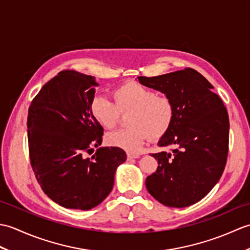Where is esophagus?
<instances>
[{
    "label": "esophagus",
    "instance_id": "1",
    "mask_svg": "<svg viewBox=\"0 0 250 250\" xmlns=\"http://www.w3.org/2000/svg\"><path fill=\"white\" fill-rule=\"evenodd\" d=\"M140 156H137V155H132V153H128V155H126V158H128V160H132V159H136V158H139Z\"/></svg>",
    "mask_w": 250,
    "mask_h": 250
}]
</instances>
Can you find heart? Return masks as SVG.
<instances>
[{
  "label": "heart",
  "instance_id": "heart-1",
  "mask_svg": "<svg viewBox=\"0 0 250 250\" xmlns=\"http://www.w3.org/2000/svg\"><path fill=\"white\" fill-rule=\"evenodd\" d=\"M114 103L103 95L94 97L90 111L94 120L105 129L118 125L120 114H128L129 128L110 132L107 144L129 152H139L145 142L160 140L172 126L175 105L171 98L158 95L155 90L140 83L128 82L111 92Z\"/></svg>",
  "mask_w": 250,
  "mask_h": 250
}]
</instances>
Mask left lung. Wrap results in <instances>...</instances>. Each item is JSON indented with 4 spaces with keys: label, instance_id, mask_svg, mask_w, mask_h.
<instances>
[{
    "label": "left lung",
    "instance_id": "8db88e82",
    "mask_svg": "<svg viewBox=\"0 0 250 250\" xmlns=\"http://www.w3.org/2000/svg\"><path fill=\"white\" fill-rule=\"evenodd\" d=\"M139 82L171 98L175 117L158 145L172 151L152 153L157 171L146 178V188L161 204L187 207L202 200L218 183L229 150V116L214 87L193 68Z\"/></svg>",
    "mask_w": 250,
    "mask_h": 250
}]
</instances>
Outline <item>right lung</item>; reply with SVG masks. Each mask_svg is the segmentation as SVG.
Segmentation results:
<instances>
[{"label": "right lung", "mask_w": 250, "mask_h": 250, "mask_svg": "<svg viewBox=\"0 0 250 250\" xmlns=\"http://www.w3.org/2000/svg\"><path fill=\"white\" fill-rule=\"evenodd\" d=\"M93 76L61 71L46 83L28 113L31 166L45 194L65 208L88 210L106 199L116 169L126 160L118 147H100L103 128L90 111Z\"/></svg>", "instance_id": "add662e5"}]
</instances>
